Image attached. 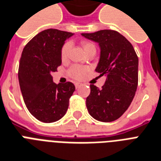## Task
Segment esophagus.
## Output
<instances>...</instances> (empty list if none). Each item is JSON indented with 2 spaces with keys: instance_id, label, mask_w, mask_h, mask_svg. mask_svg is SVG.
<instances>
[{
  "instance_id": "obj_1",
  "label": "esophagus",
  "mask_w": 161,
  "mask_h": 161,
  "mask_svg": "<svg viewBox=\"0 0 161 161\" xmlns=\"http://www.w3.org/2000/svg\"><path fill=\"white\" fill-rule=\"evenodd\" d=\"M82 83H75V87H76V88H78V87H80L81 86H82Z\"/></svg>"
}]
</instances>
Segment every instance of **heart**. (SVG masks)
<instances>
[{"instance_id":"obj_1","label":"heart","mask_w":161,"mask_h":161,"mask_svg":"<svg viewBox=\"0 0 161 161\" xmlns=\"http://www.w3.org/2000/svg\"><path fill=\"white\" fill-rule=\"evenodd\" d=\"M81 45L83 47V50L86 53H88L89 51L93 50V49H96L95 48V45L92 44V42H89V41H86V40H83L81 42ZM70 49H71V44L70 42H66L61 48V51H60V57H61V59L62 61H66L68 60L69 57V53H70ZM88 72V69L85 67H82V66H79V65H74L71 69H69V76L72 77L74 79H77V80H81L83 79L86 74Z\"/></svg>"}]
</instances>
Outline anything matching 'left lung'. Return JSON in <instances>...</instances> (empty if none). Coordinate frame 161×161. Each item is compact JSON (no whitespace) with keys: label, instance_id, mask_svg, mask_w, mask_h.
Masks as SVG:
<instances>
[{"label":"left lung","instance_id":"1","mask_svg":"<svg viewBox=\"0 0 161 161\" xmlns=\"http://www.w3.org/2000/svg\"><path fill=\"white\" fill-rule=\"evenodd\" d=\"M83 36L98 43L101 53L96 72L107 79L102 88L90 85L86 99L89 114L99 121L110 122L121 117L132 102L138 84V57L123 35L112 30Z\"/></svg>","mask_w":161,"mask_h":161}]
</instances>
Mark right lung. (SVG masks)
Returning a JSON list of instances; mask_svg holds the SVG:
<instances>
[{"label": "right lung", "mask_w": 161, "mask_h": 161, "mask_svg": "<svg viewBox=\"0 0 161 161\" xmlns=\"http://www.w3.org/2000/svg\"><path fill=\"white\" fill-rule=\"evenodd\" d=\"M74 35L48 29L36 35L25 46L19 60L18 78L23 99L29 112L39 121L50 123L65 115L74 83L56 84L51 73L61 65V48Z\"/></svg>", "instance_id": "obj_1"}]
</instances>
